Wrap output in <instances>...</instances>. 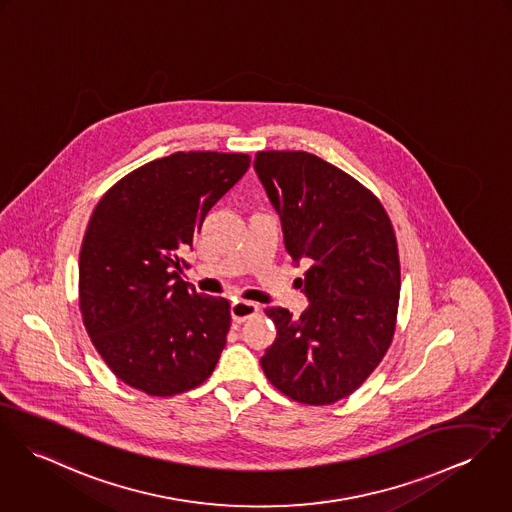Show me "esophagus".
I'll return each mask as SVG.
<instances>
[{
	"label": "esophagus",
	"mask_w": 512,
	"mask_h": 512,
	"mask_svg": "<svg viewBox=\"0 0 512 512\" xmlns=\"http://www.w3.org/2000/svg\"><path fill=\"white\" fill-rule=\"evenodd\" d=\"M259 312V306L255 302H247V300H235L231 304V318L235 324L245 322L247 318L255 316Z\"/></svg>",
	"instance_id": "34e87169"
}]
</instances>
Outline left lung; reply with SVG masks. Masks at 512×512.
<instances>
[{
    "label": "left lung",
    "instance_id": "8db88e82",
    "mask_svg": "<svg viewBox=\"0 0 512 512\" xmlns=\"http://www.w3.org/2000/svg\"><path fill=\"white\" fill-rule=\"evenodd\" d=\"M255 172L281 216L284 247L308 267V308L271 306L277 340L267 379L304 404L349 397L387 353L397 320L400 263L393 224L355 178L304 151H261Z\"/></svg>",
    "mask_w": 512,
    "mask_h": 512
}]
</instances>
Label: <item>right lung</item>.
Returning <instances> with one entry per match:
<instances>
[{"mask_svg": "<svg viewBox=\"0 0 512 512\" xmlns=\"http://www.w3.org/2000/svg\"><path fill=\"white\" fill-rule=\"evenodd\" d=\"M249 155L190 151L151 161L98 202L80 249V310L125 385L172 397L202 385L226 347L229 302L182 281V257Z\"/></svg>", "mask_w": 512, "mask_h": 512, "instance_id": "right-lung-1", "label": "right lung"}]
</instances>
